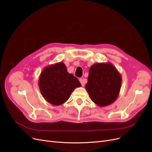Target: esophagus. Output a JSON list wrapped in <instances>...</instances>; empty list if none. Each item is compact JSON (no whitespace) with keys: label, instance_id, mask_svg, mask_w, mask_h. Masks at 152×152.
Masks as SVG:
<instances>
[{"label":"esophagus","instance_id":"34e87169","mask_svg":"<svg viewBox=\"0 0 152 152\" xmlns=\"http://www.w3.org/2000/svg\"><path fill=\"white\" fill-rule=\"evenodd\" d=\"M79 81H80V82L81 83L82 86H83V87L84 86L85 84L87 82V80L85 79H79Z\"/></svg>","mask_w":152,"mask_h":152}]
</instances>
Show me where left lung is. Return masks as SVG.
Returning a JSON list of instances; mask_svg holds the SVG:
<instances>
[{"label":"left lung","mask_w":152,"mask_h":152,"mask_svg":"<svg viewBox=\"0 0 152 152\" xmlns=\"http://www.w3.org/2000/svg\"><path fill=\"white\" fill-rule=\"evenodd\" d=\"M122 77L113 64L98 63L89 71L85 88L91 100L100 107L113 103L120 93Z\"/></svg>","instance_id":"8db88e82"}]
</instances>
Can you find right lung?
Masks as SVG:
<instances>
[{"mask_svg":"<svg viewBox=\"0 0 152 152\" xmlns=\"http://www.w3.org/2000/svg\"><path fill=\"white\" fill-rule=\"evenodd\" d=\"M39 86L44 98L49 103L58 106L65 103L71 93L81 86L77 77L68 73L63 62L45 67L41 72Z\"/></svg>","mask_w":152,"mask_h":152,"instance_id":"1","label":"right lung"}]
</instances>
